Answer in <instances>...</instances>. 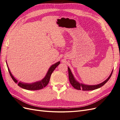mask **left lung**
Returning <instances> with one entry per match:
<instances>
[{
  "mask_svg": "<svg viewBox=\"0 0 120 120\" xmlns=\"http://www.w3.org/2000/svg\"><path fill=\"white\" fill-rule=\"evenodd\" d=\"M68 71L69 81H70V82L71 83V86H73L75 89L78 90H94L97 89H99L101 88V86H103L105 83L109 81V79H110L113 71H112L111 75H110L109 77H108V78L106 79V80H105L104 82L100 83V84H98L97 85H86L82 84V83H80L75 79L74 75H72V72L70 70V68L68 67Z\"/></svg>",
  "mask_w": 120,
  "mask_h": 120,
  "instance_id": "obj_1",
  "label": "left lung"
}]
</instances>
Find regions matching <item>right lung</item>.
<instances>
[{"label":"right lung","mask_w":120,"mask_h":120,"mask_svg":"<svg viewBox=\"0 0 120 120\" xmlns=\"http://www.w3.org/2000/svg\"><path fill=\"white\" fill-rule=\"evenodd\" d=\"M6 63L7 66H8V71L9 72V74L11 76V78L12 79L14 82L17 83L18 86L21 87V88H22L25 90H39L43 89V88H45V87L47 86V85L48 84L52 74V73L53 71L55 70V68L60 64V61H58V62H57L55 64L52 65V66L50 67L48 72H47L46 75L45 76V77L43 78L42 80L38 82H35L34 83H27L22 82H18L17 79H15V78L13 77L12 75L11 74V73L6 61Z\"/></svg>","instance_id":"obj_1"}]
</instances>
